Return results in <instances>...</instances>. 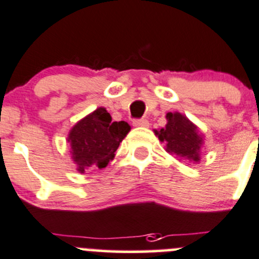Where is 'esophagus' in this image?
Wrapping results in <instances>:
<instances>
[{
  "instance_id": "obj_1",
  "label": "esophagus",
  "mask_w": 259,
  "mask_h": 259,
  "mask_svg": "<svg viewBox=\"0 0 259 259\" xmlns=\"http://www.w3.org/2000/svg\"><path fill=\"white\" fill-rule=\"evenodd\" d=\"M133 125H134V126H138V127H148L149 126V121H148L147 119L135 120V121L133 122Z\"/></svg>"
}]
</instances>
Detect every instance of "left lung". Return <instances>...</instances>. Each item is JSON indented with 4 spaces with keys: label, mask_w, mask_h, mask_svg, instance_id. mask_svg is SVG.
<instances>
[{
    "label": "left lung",
    "mask_w": 259,
    "mask_h": 259,
    "mask_svg": "<svg viewBox=\"0 0 259 259\" xmlns=\"http://www.w3.org/2000/svg\"><path fill=\"white\" fill-rule=\"evenodd\" d=\"M167 124L160 130H154L165 152L176 155L180 160L199 163L201 160V148L204 134L191 120L180 112H168Z\"/></svg>",
    "instance_id": "obj_1"
}]
</instances>
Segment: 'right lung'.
<instances>
[{"label":"right lung","mask_w":259,"mask_h":259,"mask_svg":"<svg viewBox=\"0 0 259 259\" xmlns=\"http://www.w3.org/2000/svg\"><path fill=\"white\" fill-rule=\"evenodd\" d=\"M130 129L127 122L111 121V115L105 107H99L79 120L67 138L76 169L86 173L94 168L106 167Z\"/></svg>","instance_id":"right-lung-1"}]
</instances>
